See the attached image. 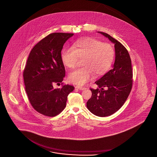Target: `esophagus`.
Wrapping results in <instances>:
<instances>
[{
    "label": "esophagus",
    "mask_w": 157,
    "mask_h": 157,
    "mask_svg": "<svg viewBox=\"0 0 157 157\" xmlns=\"http://www.w3.org/2000/svg\"><path fill=\"white\" fill-rule=\"evenodd\" d=\"M75 88L78 89H79V90H85V89H86L85 87H83V86H79V85H76L75 86Z\"/></svg>",
    "instance_id": "1"
}]
</instances>
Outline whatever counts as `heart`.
<instances>
[{"instance_id":"1","label":"heart","mask_w":157,"mask_h":157,"mask_svg":"<svg viewBox=\"0 0 157 157\" xmlns=\"http://www.w3.org/2000/svg\"><path fill=\"white\" fill-rule=\"evenodd\" d=\"M114 57V50L112 45L103 43L93 38H85L78 40L72 47L65 48L61 52L63 65L69 69L75 68L79 59L82 68L71 72L69 82L84 85L94 77L101 75L107 72L112 66Z\"/></svg>"}]
</instances>
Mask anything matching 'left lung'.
Segmentation results:
<instances>
[{"label":"left lung","mask_w":157,"mask_h":157,"mask_svg":"<svg viewBox=\"0 0 157 157\" xmlns=\"http://www.w3.org/2000/svg\"><path fill=\"white\" fill-rule=\"evenodd\" d=\"M98 32L114 44L115 62L113 69L95 82L101 89H90L92 94L86 106L94 115L106 117L116 113L125 103L132 86V71L131 58L125 47L109 34Z\"/></svg>","instance_id":"left-lung-1"}]
</instances>
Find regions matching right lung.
<instances>
[{
    "label": "right lung",
    "mask_w": 157,
    "mask_h": 157,
    "mask_svg": "<svg viewBox=\"0 0 157 157\" xmlns=\"http://www.w3.org/2000/svg\"><path fill=\"white\" fill-rule=\"evenodd\" d=\"M73 33H54L32 49L23 71L25 92L32 107L44 116L54 117L66 106L67 97L74 86L63 84L65 69L61 51ZM61 88L53 85L59 84Z\"/></svg>",
    "instance_id": "right-lung-1"
}]
</instances>
